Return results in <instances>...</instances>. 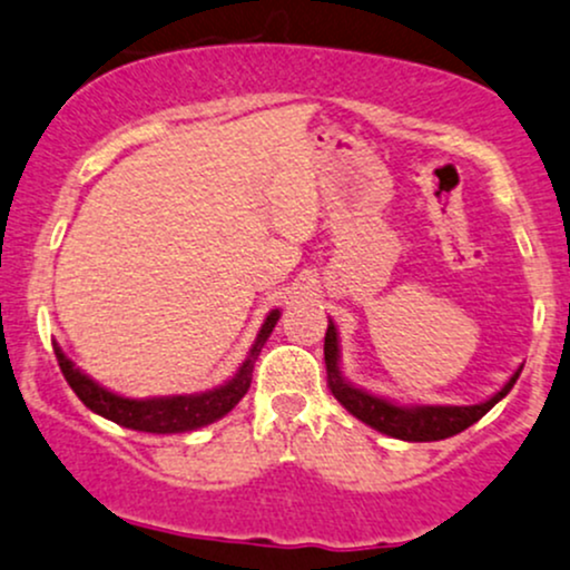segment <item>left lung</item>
<instances>
[{
    "label": "left lung",
    "mask_w": 570,
    "mask_h": 570,
    "mask_svg": "<svg viewBox=\"0 0 570 570\" xmlns=\"http://www.w3.org/2000/svg\"><path fill=\"white\" fill-rule=\"evenodd\" d=\"M323 353H326V370H328V385H332V394L342 402V407L351 410L358 421L370 424L372 430L391 434V438L400 440H413V443H430V440H445L454 438V434L464 432L468 426H473L481 415H487L489 410L498 405L500 400L513 389L517 375L508 381L492 400L481 402V405H468V407H454V405H419V407H400L394 402H385L381 396H372L366 391L353 389L351 383H345L340 377V347H336V328L334 323H328L326 328V342H323Z\"/></svg>",
    "instance_id": "left-lung-1"
}]
</instances>
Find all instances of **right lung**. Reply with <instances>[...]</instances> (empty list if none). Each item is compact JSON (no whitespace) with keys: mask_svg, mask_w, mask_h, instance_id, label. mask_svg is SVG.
I'll return each instance as SVG.
<instances>
[{"mask_svg":"<svg viewBox=\"0 0 570 570\" xmlns=\"http://www.w3.org/2000/svg\"><path fill=\"white\" fill-rule=\"evenodd\" d=\"M277 321H279V312L274 309L272 315L266 317V323H263L258 342L253 345L249 358L244 361L234 381H228L214 391H206V394L160 396V400H127V396L111 394V391L97 385L91 377L83 375V372H78L76 366H72V361L67 358L59 347H53V353H57L59 370H62L65 381L70 383V389L76 391L78 400H81L91 413L102 415V419L136 432H151V434L189 432L223 419V415L230 413V410L238 405V400L247 394L253 358L258 356L261 345L268 340V334H272V328L277 326Z\"/></svg>","mask_w":570,"mask_h":570,"instance_id":"1","label":"right lung"}]
</instances>
